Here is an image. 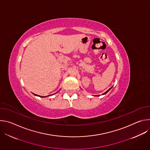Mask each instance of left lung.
<instances>
[{"instance_id":"obj_1","label":"left lung","mask_w":150,"mask_h":150,"mask_svg":"<svg viewBox=\"0 0 150 150\" xmlns=\"http://www.w3.org/2000/svg\"><path fill=\"white\" fill-rule=\"evenodd\" d=\"M112 88V87H111V88H109V90H108V91H105V93H103V94H102V95H104V94H106V93H108V92H109V91H110V89H111V88ZM98 96V95H97V96Z\"/></svg>"}]
</instances>
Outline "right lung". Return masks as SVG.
I'll use <instances>...</instances> for the list:
<instances>
[{
	"instance_id": "obj_1",
	"label": "right lung",
	"mask_w": 150,
	"mask_h": 150,
	"mask_svg": "<svg viewBox=\"0 0 150 150\" xmlns=\"http://www.w3.org/2000/svg\"><path fill=\"white\" fill-rule=\"evenodd\" d=\"M35 96H39V97H42V96H38V95H37V94H34ZM52 95H53V94H52ZM50 96H51V95H50Z\"/></svg>"
}]
</instances>
